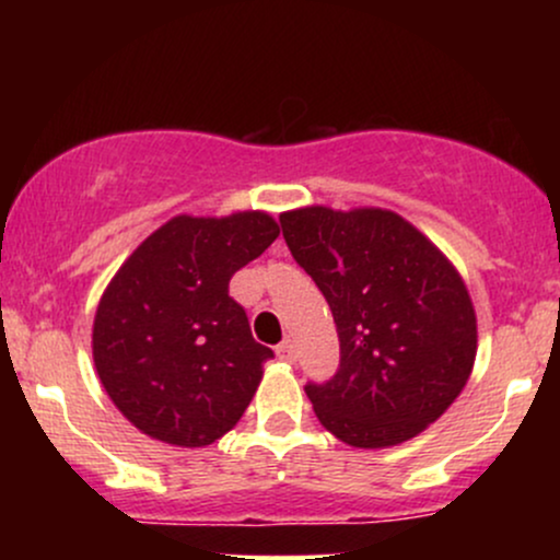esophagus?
Here are the masks:
<instances>
[{
	"label": "esophagus",
	"instance_id": "obj_1",
	"mask_svg": "<svg viewBox=\"0 0 560 560\" xmlns=\"http://www.w3.org/2000/svg\"><path fill=\"white\" fill-rule=\"evenodd\" d=\"M276 355H279V361L294 363V358H298V350H294L292 339H284V342L276 347Z\"/></svg>",
	"mask_w": 560,
	"mask_h": 560
}]
</instances>
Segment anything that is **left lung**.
Instances as JSON below:
<instances>
[{
	"label": "left lung",
	"instance_id": "8db88e82",
	"mask_svg": "<svg viewBox=\"0 0 560 560\" xmlns=\"http://www.w3.org/2000/svg\"><path fill=\"white\" fill-rule=\"evenodd\" d=\"M339 334V369L305 384L318 421L352 447L410 440L450 408L477 358V316L458 271L389 210L302 208L279 218Z\"/></svg>",
	"mask_w": 560,
	"mask_h": 560
}]
</instances>
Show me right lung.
I'll use <instances>...</instances> for the list:
<instances>
[{
  "label": "right lung",
  "instance_id": "right-lung-1",
  "mask_svg": "<svg viewBox=\"0 0 560 560\" xmlns=\"http://www.w3.org/2000/svg\"><path fill=\"white\" fill-rule=\"evenodd\" d=\"M276 236L266 213L178 215L120 266L92 345L102 387L133 427L182 447L236 427L273 350L253 339L229 281Z\"/></svg>",
  "mask_w": 560,
  "mask_h": 560
}]
</instances>
